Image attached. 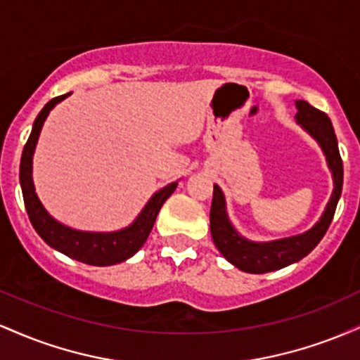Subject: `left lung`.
<instances>
[{"mask_svg":"<svg viewBox=\"0 0 360 360\" xmlns=\"http://www.w3.org/2000/svg\"><path fill=\"white\" fill-rule=\"evenodd\" d=\"M295 105L298 110L295 117L296 123L315 140L323 152L326 166L332 172L333 191L320 220L307 232L271 242H254L237 232V229L230 221L229 212H226L225 194H223L220 186L213 184L210 230H212L214 245L230 264H233L243 272H250V274H264V272L283 269L289 264H295L307 257L323 238L330 223L333 220L338 200H340L342 184H344V166H342L332 122L323 111L313 108L308 101L296 100Z\"/></svg>","mask_w":360,"mask_h":360,"instance_id":"1","label":"left lung"}]
</instances>
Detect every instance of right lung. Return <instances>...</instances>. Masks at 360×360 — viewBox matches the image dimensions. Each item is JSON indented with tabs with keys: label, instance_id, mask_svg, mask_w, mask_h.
Segmentation results:
<instances>
[{
	"label": "right lung",
	"instance_id": "obj_1",
	"mask_svg": "<svg viewBox=\"0 0 360 360\" xmlns=\"http://www.w3.org/2000/svg\"><path fill=\"white\" fill-rule=\"evenodd\" d=\"M68 96H71V93L53 98L44 106L39 117L35 118L30 137H28L23 147L22 160H20V186H22L25 208H27L28 218H30L35 232L52 249L59 250L60 254L68 255L74 260L89 264V266H113V264H120L123 260L130 259L131 255H135L142 249L152 226H154L160 208L177 188V181L164 186L162 189L152 194L150 200L142 208V212L137 214V218L122 230H115V232H84V230L71 229V226L56 220L45 210L40 198L37 196L32 172H34L35 147L37 142H39L44 122L47 120L49 113L56 108V105H59Z\"/></svg>",
	"mask_w": 360,
	"mask_h": 360
}]
</instances>
